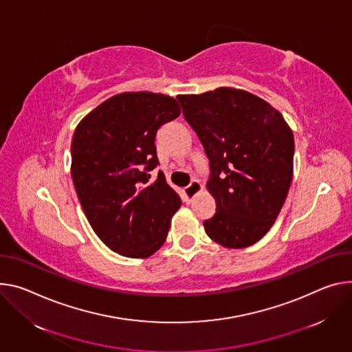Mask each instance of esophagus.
Listing matches in <instances>:
<instances>
[{
    "instance_id": "1",
    "label": "esophagus",
    "mask_w": 352,
    "mask_h": 352,
    "mask_svg": "<svg viewBox=\"0 0 352 352\" xmlns=\"http://www.w3.org/2000/svg\"><path fill=\"white\" fill-rule=\"evenodd\" d=\"M202 189V185L198 179H192L188 186H185V195L188 198V201H192L195 198V195Z\"/></svg>"
}]
</instances>
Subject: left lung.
<instances>
[{"label":"left lung","instance_id":"left-lung-1","mask_svg":"<svg viewBox=\"0 0 352 352\" xmlns=\"http://www.w3.org/2000/svg\"><path fill=\"white\" fill-rule=\"evenodd\" d=\"M177 100L209 158L206 186L216 213L204 221L206 234L228 248L257 243L292 182L291 127L268 102L243 89L221 87Z\"/></svg>","mask_w":352,"mask_h":352}]
</instances>
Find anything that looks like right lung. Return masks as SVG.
Listing matches in <instances>:
<instances>
[{
	"label": "right lung",
	"mask_w": 352,
	"mask_h": 352,
	"mask_svg": "<svg viewBox=\"0 0 352 352\" xmlns=\"http://www.w3.org/2000/svg\"><path fill=\"white\" fill-rule=\"evenodd\" d=\"M178 102L163 94L124 92L107 100L77 126L72 177L97 236L115 252L147 258L167 239L181 199L167 184L155 136L177 119Z\"/></svg>",
	"instance_id": "add662e5"
}]
</instances>
